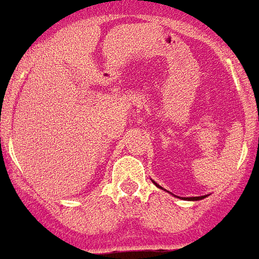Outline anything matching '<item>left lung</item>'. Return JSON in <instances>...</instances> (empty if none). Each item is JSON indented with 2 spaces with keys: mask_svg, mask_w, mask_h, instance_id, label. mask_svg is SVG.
I'll use <instances>...</instances> for the list:
<instances>
[{
  "mask_svg": "<svg viewBox=\"0 0 259 259\" xmlns=\"http://www.w3.org/2000/svg\"><path fill=\"white\" fill-rule=\"evenodd\" d=\"M152 181H153V180H152ZM153 184H155L156 187H159V188H162V187L157 184L156 181H153ZM203 198H206V195H202V197H188V198H184V199H188V201H199V199H203Z\"/></svg>",
  "mask_w": 259,
  "mask_h": 259,
  "instance_id": "left-lung-1",
  "label": "left lung"
}]
</instances>
